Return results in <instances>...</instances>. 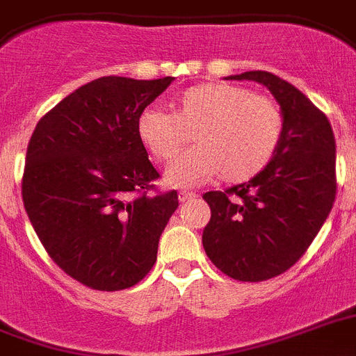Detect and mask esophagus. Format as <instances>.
Instances as JSON below:
<instances>
[{
	"label": "esophagus",
	"mask_w": 356,
	"mask_h": 356,
	"mask_svg": "<svg viewBox=\"0 0 356 356\" xmlns=\"http://www.w3.org/2000/svg\"><path fill=\"white\" fill-rule=\"evenodd\" d=\"M194 198H196V194L189 193V191H180V193H178V200H180L181 203L191 202V200H194Z\"/></svg>",
	"instance_id": "1"
}]
</instances>
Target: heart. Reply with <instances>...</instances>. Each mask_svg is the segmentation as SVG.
<instances>
[{
	"label": "heart",
	"mask_w": 356,
	"mask_h": 356,
	"mask_svg": "<svg viewBox=\"0 0 356 356\" xmlns=\"http://www.w3.org/2000/svg\"><path fill=\"white\" fill-rule=\"evenodd\" d=\"M194 142L167 171L165 181L193 187L221 175L243 184L265 171L282 138L277 102L229 83L187 88L171 102V113L145 108L136 117V136L160 163H171L184 145Z\"/></svg>",
	"instance_id": "heart-1"
}]
</instances>
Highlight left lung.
I'll return each mask as SVG.
<instances>
[{
    "instance_id": "left-lung-1",
    "label": "left lung",
    "mask_w": 356,
    "mask_h": 356,
    "mask_svg": "<svg viewBox=\"0 0 356 356\" xmlns=\"http://www.w3.org/2000/svg\"><path fill=\"white\" fill-rule=\"evenodd\" d=\"M256 81L281 106L282 138L265 171L203 200L209 259L236 281H266L293 266L330 214L337 193L335 136L326 115L296 86L270 72L230 75Z\"/></svg>"
}]
</instances>
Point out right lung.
Listing matches in <instances>:
<instances>
[{
  "label": "right lung",
  "instance_id": "obj_1",
  "mask_svg": "<svg viewBox=\"0 0 356 356\" xmlns=\"http://www.w3.org/2000/svg\"><path fill=\"white\" fill-rule=\"evenodd\" d=\"M172 77H100L41 118L26 149L23 203L56 265L84 286H135L156 261L176 191L147 194L158 172L136 117Z\"/></svg>",
  "mask_w": 356,
  "mask_h": 356
}]
</instances>
